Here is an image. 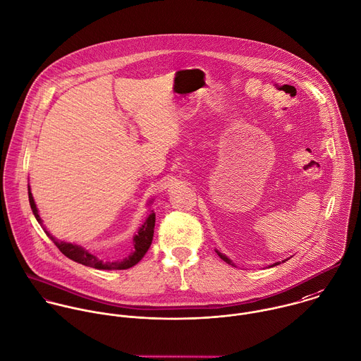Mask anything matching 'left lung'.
<instances>
[{
	"mask_svg": "<svg viewBox=\"0 0 361 361\" xmlns=\"http://www.w3.org/2000/svg\"><path fill=\"white\" fill-rule=\"evenodd\" d=\"M216 252H217V255H219V256H220V257H221L224 262H227L228 264H233V266H234V263L231 262V259H228L226 255H223V253H221V252H219V250H216ZM288 259H290V257H288ZM286 260H287V259H286ZM286 260H281V262H286ZM277 264H280V262H276V263H273L270 267H273V266H277Z\"/></svg>",
	"mask_w": 361,
	"mask_h": 361,
	"instance_id": "obj_1",
	"label": "left lung"
}]
</instances>
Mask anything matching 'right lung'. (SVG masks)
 Wrapping results in <instances>:
<instances>
[{"label":"right lung","instance_id":"right-lung-1","mask_svg":"<svg viewBox=\"0 0 361 361\" xmlns=\"http://www.w3.org/2000/svg\"><path fill=\"white\" fill-rule=\"evenodd\" d=\"M27 195H29V203H30V209L35 214V219L43 227V220L39 216V210L33 200L29 185H27ZM151 203H152V199L147 203V206H149ZM154 226H155V213H154V210H151L148 217L142 223V226L138 228V233L133 237V252L128 256H126L124 259L115 260V262H105V260L97 257L95 255H92L90 250H87L81 245L57 240L44 227H43V230H44L46 235L53 240L54 245L61 250V253L74 262H78L81 264H85V266L94 267V269H99V270H124V269H130L134 264H137L142 259V256L147 253L148 247L151 246L152 237H154Z\"/></svg>","mask_w":361,"mask_h":361}]
</instances>
